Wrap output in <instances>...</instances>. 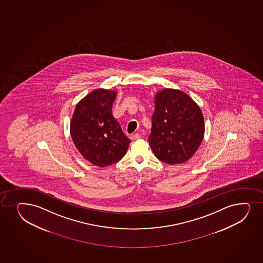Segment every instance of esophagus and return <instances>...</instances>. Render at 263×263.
I'll return each instance as SVG.
<instances>
[{
    "instance_id": "obj_1",
    "label": "esophagus",
    "mask_w": 263,
    "mask_h": 263,
    "mask_svg": "<svg viewBox=\"0 0 263 263\" xmlns=\"http://www.w3.org/2000/svg\"><path fill=\"white\" fill-rule=\"evenodd\" d=\"M130 139H132V140H138V139H140V134H139V133L133 134V135H130Z\"/></svg>"
}]
</instances>
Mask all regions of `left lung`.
<instances>
[{"instance_id":"obj_1","label":"left lung","mask_w":263,"mask_h":263,"mask_svg":"<svg viewBox=\"0 0 263 263\" xmlns=\"http://www.w3.org/2000/svg\"><path fill=\"white\" fill-rule=\"evenodd\" d=\"M148 142L159 160L181 164L197 151L204 136V119L196 102L183 91L165 88L154 96Z\"/></svg>"}]
</instances>
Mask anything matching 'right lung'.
<instances>
[{
    "label": "right lung",
    "mask_w": 263,
    "mask_h": 263,
    "mask_svg": "<svg viewBox=\"0 0 263 263\" xmlns=\"http://www.w3.org/2000/svg\"><path fill=\"white\" fill-rule=\"evenodd\" d=\"M117 95L110 89H95L77 103L70 122V133L79 153L100 167L120 160L130 143L112 115Z\"/></svg>",
    "instance_id": "1"
}]
</instances>
